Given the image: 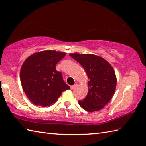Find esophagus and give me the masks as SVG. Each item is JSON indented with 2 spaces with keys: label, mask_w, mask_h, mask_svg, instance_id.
<instances>
[{
  "label": "esophagus",
  "mask_w": 146,
  "mask_h": 146,
  "mask_svg": "<svg viewBox=\"0 0 146 146\" xmlns=\"http://www.w3.org/2000/svg\"><path fill=\"white\" fill-rule=\"evenodd\" d=\"M77 86H78V84H77V83H76V84H75L74 85L71 86H70V88H71V90H73V89L75 88V87H76Z\"/></svg>",
  "instance_id": "34e87169"
}]
</instances>
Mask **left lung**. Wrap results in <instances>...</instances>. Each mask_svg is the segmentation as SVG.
<instances>
[{
	"label": "left lung",
	"instance_id": "left-lung-1",
	"mask_svg": "<svg viewBox=\"0 0 146 146\" xmlns=\"http://www.w3.org/2000/svg\"><path fill=\"white\" fill-rule=\"evenodd\" d=\"M82 65L87 75L88 92L78 104L89 112L101 110L110 101L115 92L117 78L113 67L104 58L92 54L70 53Z\"/></svg>",
	"mask_w": 146,
	"mask_h": 146
}]
</instances>
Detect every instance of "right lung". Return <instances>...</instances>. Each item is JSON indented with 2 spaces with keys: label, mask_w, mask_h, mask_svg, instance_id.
I'll return each instance as SVG.
<instances>
[{
  "label": "right lung",
  "mask_w": 146,
  "mask_h": 146,
  "mask_svg": "<svg viewBox=\"0 0 146 146\" xmlns=\"http://www.w3.org/2000/svg\"><path fill=\"white\" fill-rule=\"evenodd\" d=\"M66 52L46 50L27 58L20 71L21 85L33 104L48 107L54 104L62 92L70 87L63 81L62 74L56 65Z\"/></svg>",
  "instance_id": "obj_1"
}]
</instances>
